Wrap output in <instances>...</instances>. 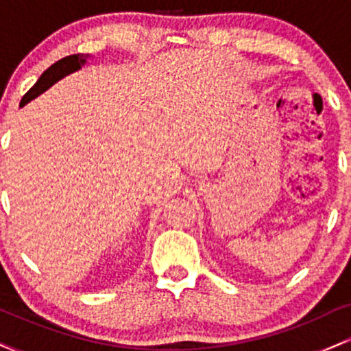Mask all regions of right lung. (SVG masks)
Instances as JSON below:
<instances>
[{"instance_id":"right-lung-1","label":"right lung","mask_w":351,"mask_h":351,"mask_svg":"<svg viewBox=\"0 0 351 351\" xmlns=\"http://www.w3.org/2000/svg\"><path fill=\"white\" fill-rule=\"evenodd\" d=\"M87 59H90V54H72V56H67V58L58 60L56 64H52L49 69H46L43 72V75L38 79V82H36L34 86L31 87L26 94H24L19 107H24L26 104H29L31 100L39 97L43 92H46L47 88L54 86L58 80L64 79L66 75L72 74V72L82 69V66H86L87 64Z\"/></svg>"}]
</instances>
